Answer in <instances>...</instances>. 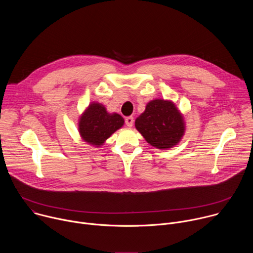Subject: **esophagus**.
<instances>
[{
    "label": "esophagus",
    "instance_id": "34e87169",
    "mask_svg": "<svg viewBox=\"0 0 253 253\" xmlns=\"http://www.w3.org/2000/svg\"><path fill=\"white\" fill-rule=\"evenodd\" d=\"M134 123V118L132 116H128L125 118V124L127 125V127H132Z\"/></svg>",
    "mask_w": 253,
    "mask_h": 253
}]
</instances>
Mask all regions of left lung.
<instances>
[{
    "instance_id": "obj_1",
    "label": "left lung",
    "mask_w": 253,
    "mask_h": 253,
    "mask_svg": "<svg viewBox=\"0 0 253 253\" xmlns=\"http://www.w3.org/2000/svg\"><path fill=\"white\" fill-rule=\"evenodd\" d=\"M136 129L150 145L168 149L180 141L184 134L182 115L171 101L153 100L136 120Z\"/></svg>"
}]
</instances>
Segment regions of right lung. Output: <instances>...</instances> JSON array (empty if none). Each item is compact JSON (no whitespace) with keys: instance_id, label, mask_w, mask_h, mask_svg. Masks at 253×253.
I'll return each instance as SVG.
<instances>
[{"instance_id":"1","label":"right lung","mask_w":253,"mask_h":253,"mask_svg":"<svg viewBox=\"0 0 253 253\" xmlns=\"http://www.w3.org/2000/svg\"><path fill=\"white\" fill-rule=\"evenodd\" d=\"M123 124L122 116L109 114L102 104L92 103L80 118L79 132L86 142L100 146Z\"/></svg>"}]
</instances>
